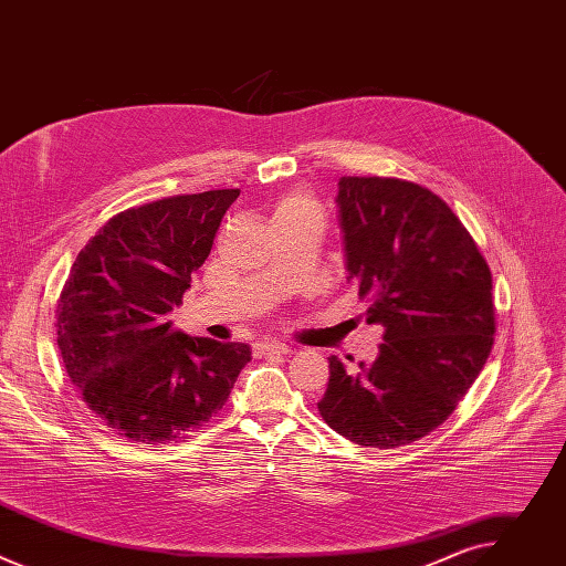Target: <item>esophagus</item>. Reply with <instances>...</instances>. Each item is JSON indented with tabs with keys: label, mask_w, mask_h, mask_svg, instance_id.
Returning <instances> with one entry per match:
<instances>
[{
	"label": "esophagus",
	"mask_w": 566,
	"mask_h": 566,
	"mask_svg": "<svg viewBox=\"0 0 566 566\" xmlns=\"http://www.w3.org/2000/svg\"><path fill=\"white\" fill-rule=\"evenodd\" d=\"M289 354V347L282 343H273V340H262L255 345V356H282Z\"/></svg>",
	"instance_id": "obj_1"
}]
</instances>
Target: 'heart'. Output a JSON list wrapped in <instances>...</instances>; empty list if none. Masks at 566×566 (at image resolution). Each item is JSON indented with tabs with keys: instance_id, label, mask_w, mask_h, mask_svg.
Returning a JSON list of instances; mask_svg holds the SVG:
<instances>
[{
	"instance_id": "1",
	"label": "heart",
	"mask_w": 566,
	"mask_h": 566,
	"mask_svg": "<svg viewBox=\"0 0 566 566\" xmlns=\"http://www.w3.org/2000/svg\"><path fill=\"white\" fill-rule=\"evenodd\" d=\"M302 219H319V208L304 192L284 195L273 210V223L284 221H302Z\"/></svg>"
}]
</instances>
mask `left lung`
Masks as SVG:
<instances>
[{
    "label": "left lung",
    "instance_id": "1",
    "mask_svg": "<svg viewBox=\"0 0 566 566\" xmlns=\"http://www.w3.org/2000/svg\"><path fill=\"white\" fill-rule=\"evenodd\" d=\"M336 203L347 280L369 300L367 325H380L385 343L354 374L332 356L317 410L363 448L408 446L454 412L491 356V269L428 188L343 177Z\"/></svg>",
    "mask_w": 566,
    "mask_h": 566
}]
</instances>
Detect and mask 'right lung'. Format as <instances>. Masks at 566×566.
I'll return each instance as SVG.
<instances>
[{"instance_id":"right-lung-1","label":"right lung","mask_w":566,"mask_h":566,"mask_svg":"<svg viewBox=\"0 0 566 566\" xmlns=\"http://www.w3.org/2000/svg\"><path fill=\"white\" fill-rule=\"evenodd\" d=\"M237 197L210 190L129 208L77 253L57 300V347L114 434L151 446L186 439L223 408L251 360L249 345L192 338L170 319Z\"/></svg>"}]
</instances>
